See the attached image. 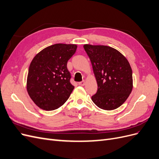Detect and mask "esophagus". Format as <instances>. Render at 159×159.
Listing matches in <instances>:
<instances>
[{
    "label": "esophagus",
    "mask_w": 159,
    "mask_h": 159,
    "mask_svg": "<svg viewBox=\"0 0 159 159\" xmlns=\"http://www.w3.org/2000/svg\"><path fill=\"white\" fill-rule=\"evenodd\" d=\"M85 81H84H84H80V82H79V83H78L79 85H81V86H84V85H85Z\"/></svg>",
    "instance_id": "34e87169"
}]
</instances>
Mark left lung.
<instances>
[{
  "label": "left lung",
  "mask_w": 159,
  "mask_h": 159,
  "mask_svg": "<svg viewBox=\"0 0 159 159\" xmlns=\"http://www.w3.org/2000/svg\"><path fill=\"white\" fill-rule=\"evenodd\" d=\"M98 84V91L91 97L101 109L113 110L125 102L133 89V74L128 60L111 47L85 44Z\"/></svg>",
  "instance_id": "left-lung-1"
}]
</instances>
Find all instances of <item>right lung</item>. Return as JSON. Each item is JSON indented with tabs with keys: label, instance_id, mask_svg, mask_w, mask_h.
<instances>
[{
	"label": "right lung",
	"instance_id": "1",
	"mask_svg": "<svg viewBox=\"0 0 159 159\" xmlns=\"http://www.w3.org/2000/svg\"><path fill=\"white\" fill-rule=\"evenodd\" d=\"M76 44H56L43 49L32 60L28 69L26 88L38 107L54 110L63 105L74 89L70 83L68 61Z\"/></svg>",
	"mask_w": 159,
	"mask_h": 159
}]
</instances>
